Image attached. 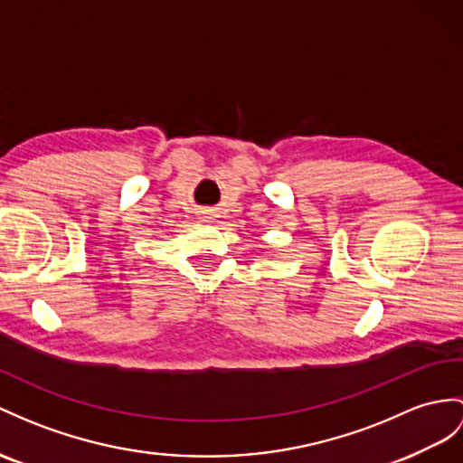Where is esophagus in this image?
Segmentation results:
<instances>
[{
  "label": "esophagus",
  "instance_id": "obj_1",
  "mask_svg": "<svg viewBox=\"0 0 463 463\" xmlns=\"http://www.w3.org/2000/svg\"><path fill=\"white\" fill-rule=\"evenodd\" d=\"M213 218H216V213H213V210H202V212H200V220H202V222L208 223V222H212Z\"/></svg>",
  "mask_w": 463,
  "mask_h": 463
}]
</instances>
